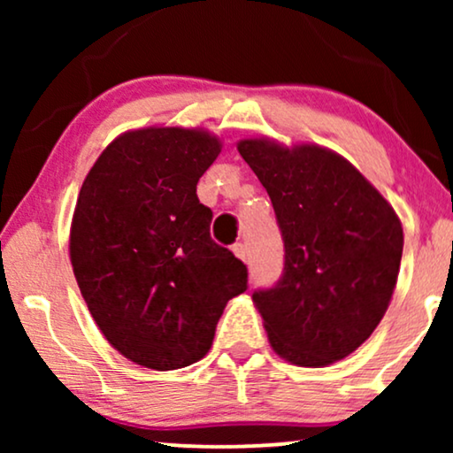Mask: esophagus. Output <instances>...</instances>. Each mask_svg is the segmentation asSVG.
Returning <instances> with one entry per match:
<instances>
[{"instance_id": "34e87169", "label": "esophagus", "mask_w": 453, "mask_h": 453, "mask_svg": "<svg viewBox=\"0 0 453 453\" xmlns=\"http://www.w3.org/2000/svg\"><path fill=\"white\" fill-rule=\"evenodd\" d=\"M233 253L237 256L239 259H243V262H247V247L243 243H234L233 245Z\"/></svg>"}]
</instances>
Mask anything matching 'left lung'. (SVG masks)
Listing matches in <instances>:
<instances>
[{
  "mask_svg": "<svg viewBox=\"0 0 453 453\" xmlns=\"http://www.w3.org/2000/svg\"><path fill=\"white\" fill-rule=\"evenodd\" d=\"M237 148L268 191L284 241L280 280L253 293L272 349L301 367L349 357L392 299L404 247L398 216L336 152L272 140Z\"/></svg>",
  "mask_w": 453,
  "mask_h": 453,
  "instance_id": "8db88e82",
  "label": "left lung"
}]
</instances>
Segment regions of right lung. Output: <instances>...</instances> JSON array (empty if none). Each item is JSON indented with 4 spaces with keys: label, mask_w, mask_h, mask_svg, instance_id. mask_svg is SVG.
<instances>
[{
    "label": "right lung",
    "mask_w": 453,
    "mask_h": 453,
    "mask_svg": "<svg viewBox=\"0 0 453 453\" xmlns=\"http://www.w3.org/2000/svg\"><path fill=\"white\" fill-rule=\"evenodd\" d=\"M220 154L200 129L146 127L104 148L80 189L70 257L111 346L142 367L197 363L247 265L210 237L197 181Z\"/></svg>",
    "instance_id": "obj_1"
}]
</instances>
